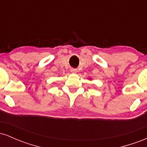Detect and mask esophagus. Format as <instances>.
Listing matches in <instances>:
<instances>
[{
  "mask_svg": "<svg viewBox=\"0 0 147 147\" xmlns=\"http://www.w3.org/2000/svg\"><path fill=\"white\" fill-rule=\"evenodd\" d=\"M71 72H73V73H76V72H77V69L72 68V69H71Z\"/></svg>",
  "mask_w": 147,
  "mask_h": 147,
  "instance_id": "1",
  "label": "esophagus"
}]
</instances>
